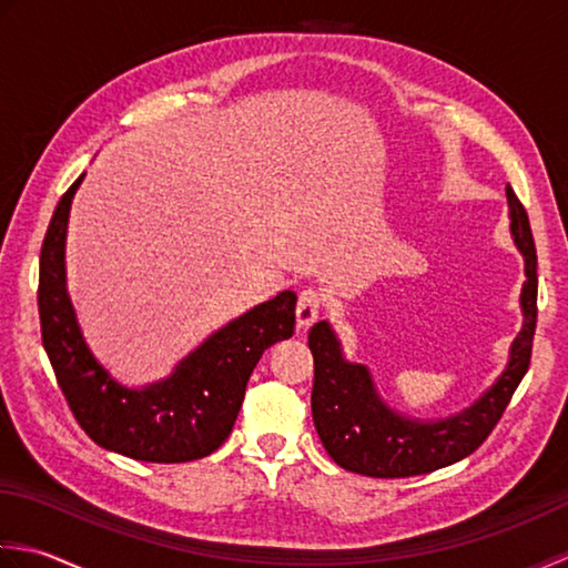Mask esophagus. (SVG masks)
Masks as SVG:
<instances>
[{
	"instance_id": "34e87169",
	"label": "esophagus",
	"mask_w": 568,
	"mask_h": 568,
	"mask_svg": "<svg viewBox=\"0 0 568 568\" xmlns=\"http://www.w3.org/2000/svg\"><path fill=\"white\" fill-rule=\"evenodd\" d=\"M321 306H323V294L316 292V288H304V292L298 294L296 301V323L298 328H308L311 323H314L321 314Z\"/></svg>"
}]
</instances>
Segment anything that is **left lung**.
<instances>
[{"label":"left lung","instance_id":"8db88e82","mask_svg":"<svg viewBox=\"0 0 568 568\" xmlns=\"http://www.w3.org/2000/svg\"><path fill=\"white\" fill-rule=\"evenodd\" d=\"M505 191L510 205V233L525 257L527 282L519 294L525 321L503 375L468 409L436 422L409 419L382 402L365 365L345 361L328 321H318L308 331V348L314 355L311 414L323 448L341 468L369 478L422 476L470 456L500 422L529 367L537 328L535 237L525 205L510 186Z\"/></svg>","mask_w":568,"mask_h":568}]
</instances>
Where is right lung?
Segmentation results:
<instances>
[{
	"instance_id": "1",
	"label": "right lung",
	"mask_w": 568,
	"mask_h": 568,
	"mask_svg": "<svg viewBox=\"0 0 568 568\" xmlns=\"http://www.w3.org/2000/svg\"><path fill=\"white\" fill-rule=\"evenodd\" d=\"M80 176L58 201L39 262V318L45 355L63 397L98 446L134 460L186 463L225 444L262 353L292 338L296 294L282 292L215 331L176 369L126 387L90 353L65 288V230Z\"/></svg>"
}]
</instances>
